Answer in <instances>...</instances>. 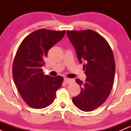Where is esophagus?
<instances>
[{"label": "esophagus", "instance_id": "34e87169", "mask_svg": "<svg viewBox=\"0 0 131 131\" xmlns=\"http://www.w3.org/2000/svg\"><path fill=\"white\" fill-rule=\"evenodd\" d=\"M64 81L65 82L66 84H69V83H72V82L73 81V79H69V78H64Z\"/></svg>", "mask_w": 131, "mask_h": 131}]
</instances>
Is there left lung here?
Wrapping results in <instances>:
<instances>
[{
  "label": "left lung",
  "mask_w": 131,
  "mask_h": 131,
  "mask_svg": "<svg viewBox=\"0 0 131 131\" xmlns=\"http://www.w3.org/2000/svg\"><path fill=\"white\" fill-rule=\"evenodd\" d=\"M86 79L75 81L81 88L72 98L74 105L84 112H91L102 105L110 93L114 82L115 63L112 50L103 36L91 29L67 31Z\"/></svg>",
  "instance_id": "8db88e82"
}]
</instances>
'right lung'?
<instances>
[{
    "instance_id": "add662e5",
    "label": "right lung",
    "mask_w": 131,
    "mask_h": 131,
    "mask_svg": "<svg viewBox=\"0 0 131 131\" xmlns=\"http://www.w3.org/2000/svg\"><path fill=\"white\" fill-rule=\"evenodd\" d=\"M66 31L40 29L27 36L17 49L13 66L14 83L24 101L30 107L44 108L52 104L62 86L60 75H44L41 67L48 50L65 35Z\"/></svg>"
}]
</instances>
